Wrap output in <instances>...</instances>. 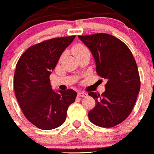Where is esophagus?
Returning a JSON list of instances; mask_svg holds the SVG:
<instances>
[{"mask_svg":"<svg viewBox=\"0 0 154 154\" xmlns=\"http://www.w3.org/2000/svg\"><path fill=\"white\" fill-rule=\"evenodd\" d=\"M88 95V94L86 92L84 91H79L78 92V96L79 97H86Z\"/></svg>","mask_w":154,"mask_h":154,"instance_id":"obj_1","label":"esophagus"}]
</instances>
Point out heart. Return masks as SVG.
<instances>
[{
  "instance_id": "1",
  "label": "heart",
  "mask_w": 154,
  "mask_h": 154,
  "mask_svg": "<svg viewBox=\"0 0 154 154\" xmlns=\"http://www.w3.org/2000/svg\"><path fill=\"white\" fill-rule=\"evenodd\" d=\"M72 51L76 57H78L80 55L85 54V53H89L88 48L85 45L81 43L75 44V45H73L72 48Z\"/></svg>"
}]
</instances>
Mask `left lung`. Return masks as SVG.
I'll return each mask as SVG.
<instances>
[{"mask_svg":"<svg viewBox=\"0 0 154 154\" xmlns=\"http://www.w3.org/2000/svg\"><path fill=\"white\" fill-rule=\"evenodd\" d=\"M90 49L98 75L107 79L101 94L88 92L96 102L89 120L102 128H112L128 118L140 91V81L135 60L126 45L117 38L97 33L79 35Z\"/></svg>","mask_w":154,"mask_h":154,"instance_id":"1","label":"left lung"}]
</instances>
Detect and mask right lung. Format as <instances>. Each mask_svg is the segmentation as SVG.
I'll use <instances>...</instances> for the list:
<instances>
[{
    "label": "right lung",
    "instance_id": "add662e5",
    "mask_svg": "<svg viewBox=\"0 0 154 154\" xmlns=\"http://www.w3.org/2000/svg\"><path fill=\"white\" fill-rule=\"evenodd\" d=\"M75 37L54 38L32 45L17 63L14 79L16 97L26 118L40 129L60 126L65 122L69 106L75 100V91L56 93L50 80L51 71Z\"/></svg>",
    "mask_w": 154,
    "mask_h": 154
}]
</instances>
